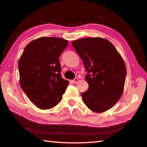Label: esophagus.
<instances>
[{"label": "esophagus", "mask_w": 147, "mask_h": 147, "mask_svg": "<svg viewBox=\"0 0 147 147\" xmlns=\"http://www.w3.org/2000/svg\"><path fill=\"white\" fill-rule=\"evenodd\" d=\"M78 81V78H75L74 80H71V82H72V84H76Z\"/></svg>", "instance_id": "34e87169"}]
</instances>
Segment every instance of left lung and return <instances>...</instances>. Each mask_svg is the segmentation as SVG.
Masks as SVG:
<instances>
[{"label": "left lung", "instance_id": "1", "mask_svg": "<svg viewBox=\"0 0 147 147\" xmlns=\"http://www.w3.org/2000/svg\"><path fill=\"white\" fill-rule=\"evenodd\" d=\"M87 71L88 89L82 93L84 104L91 111L108 110L120 99L126 75L125 63L111 42L101 38L72 41Z\"/></svg>", "mask_w": 147, "mask_h": 147}]
</instances>
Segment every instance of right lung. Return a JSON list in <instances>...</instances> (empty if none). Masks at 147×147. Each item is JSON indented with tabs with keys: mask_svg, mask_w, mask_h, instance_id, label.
Segmentation results:
<instances>
[{
	"mask_svg": "<svg viewBox=\"0 0 147 147\" xmlns=\"http://www.w3.org/2000/svg\"><path fill=\"white\" fill-rule=\"evenodd\" d=\"M68 41L41 37L27 45L19 60V83L32 103L41 109L56 106L69 82L61 77L59 61Z\"/></svg>",
	"mask_w": 147,
	"mask_h": 147,
	"instance_id": "right-lung-1",
	"label": "right lung"
}]
</instances>
